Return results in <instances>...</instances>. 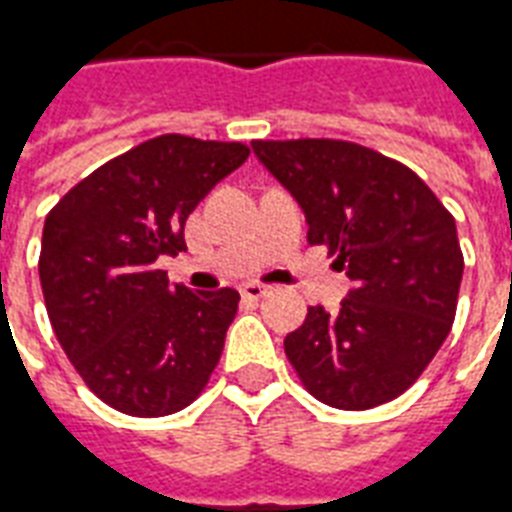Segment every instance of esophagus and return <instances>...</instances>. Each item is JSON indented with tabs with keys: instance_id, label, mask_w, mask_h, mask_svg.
<instances>
[{
	"instance_id": "1",
	"label": "esophagus",
	"mask_w": 512,
	"mask_h": 512,
	"mask_svg": "<svg viewBox=\"0 0 512 512\" xmlns=\"http://www.w3.org/2000/svg\"><path fill=\"white\" fill-rule=\"evenodd\" d=\"M267 293H269V285H264V283H245L243 285V296H245V299L259 301L261 296H267Z\"/></svg>"
}]
</instances>
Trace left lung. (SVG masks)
I'll use <instances>...</instances> for the list:
<instances>
[{
    "label": "left lung",
    "mask_w": 512,
    "mask_h": 512,
    "mask_svg": "<svg viewBox=\"0 0 512 512\" xmlns=\"http://www.w3.org/2000/svg\"><path fill=\"white\" fill-rule=\"evenodd\" d=\"M355 288L328 315L310 307L285 336L301 384L344 411L382 406L417 382L457 315L465 259L457 224L406 165L336 138L253 141Z\"/></svg>",
    "instance_id": "left-lung-1"
}]
</instances>
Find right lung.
<instances>
[{"mask_svg": "<svg viewBox=\"0 0 512 512\" xmlns=\"http://www.w3.org/2000/svg\"><path fill=\"white\" fill-rule=\"evenodd\" d=\"M248 154L237 141L149 138L47 213L39 253L47 318L106 406L130 417L176 414L219 366L240 293L168 283L157 259L186 251L189 213Z\"/></svg>", "mask_w": 512, "mask_h": 512, "instance_id": "obj_1", "label": "right lung"}]
</instances>
